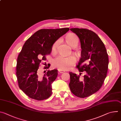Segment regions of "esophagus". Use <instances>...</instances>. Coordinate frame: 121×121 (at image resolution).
Instances as JSON below:
<instances>
[{
  "instance_id": "obj_1",
  "label": "esophagus",
  "mask_w": 121,
  "mask_h": 121,
  "mask_svg": "<svg viewBox=\"0 0 121 121\" xmlns=\"http://www.w3.org/2000/svg\"><path fill=\"white\" fill-rule=\"evenodd\" d=\"M58 72L59 73H63L64 72H65V71H64V70H58Z\"/></svg>"
}]
</instances>
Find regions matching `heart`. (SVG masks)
Returning a JSON list of instances; mask_svg holds the SVG:
<instances>
[{
	"label": "heart",
	"mask_w": 121,
	"mask_h": 121,
	"mask_svg": "<svg viewBox=\"0 0 121 121\" xmlns=\"http://www.w3.org/2000/svg\"><path fill=\"white\" fill-rule=\"evenodd\" d=\"M66 42L71 47H75L78 44V38L76 34L74 33H70L68 34L66 37ZM58 41L56 42L52 47V51L53 53L56 52ZM76 62L75 59L72 56L63 57L62 56H58L56 57L53 61V66L54 67L58 68L59 70H66Z\"/></svg>",
	"instance_id": "1"
}]
</instances>
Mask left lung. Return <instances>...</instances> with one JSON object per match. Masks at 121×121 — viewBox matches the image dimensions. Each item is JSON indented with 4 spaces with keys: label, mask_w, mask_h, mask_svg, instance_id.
I'll list each match as a JSON object with an SVG mask.
<instances>
[{
    "label": "left lung",
    "mask_w": 121,
    "mask_h": 121,
    "mask_svg": "<svg viewBox=\"0 0 121 121\" xmlns=\"http://www.w3.org/2000/svg\"><path fill=\"white\" fill-rule=\"evenodd\" d=\"M80 42L81 58L77 65L79 72L86 71L83 79L69 72L70 89L75 96L84 98L98 91L107 76L108 56L105 45L97 34L87 29L71 28ZM81 73H80L81 75Z\"/></svg>",
    "instance_id": "obj_1"
}]
</instances>
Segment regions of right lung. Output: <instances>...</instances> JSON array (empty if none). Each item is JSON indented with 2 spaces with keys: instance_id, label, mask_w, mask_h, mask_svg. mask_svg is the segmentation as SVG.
I'll return each mask as SVG.
<instances>
[{
  "instance_id": "obj_1",
  "label": "right lung",
  "mask_w": 121,
  "mask_h": 121,
  "mask_svg": "<svg viewBox=\"0 0 121 121\" xmlns=\"http://www.w3.org/2000/svg\"><path fill=\"white\" fill-rule=\"evenodd\" d=\"M69 30L68 28L41 29L24 44L17 59L16 75L20 89L30 98L41 100L51 95L52 84L58 71L48 70L41 76L38 68L40 63L46 60L45 56L51 52L54 43Z\"/></svg>"
}]
</instances>
